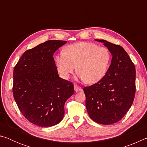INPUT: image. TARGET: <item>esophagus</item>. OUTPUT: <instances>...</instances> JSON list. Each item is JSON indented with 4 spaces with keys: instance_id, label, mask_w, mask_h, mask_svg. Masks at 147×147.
Returning a JSON list of instances; mask_svg holds the SVG:
<instances>
[{
    "instance_id": "obj_1",
    "label": "esophagus",
    "mask_w": 147,
    "mask_h": 147,
    "mask_svg": "<svg viewBox=\"0 0 147 147\" xmlns=\"http://www.w3.org/2000/svg\"><path fill=\"white\" fill-rule=\"evenodd\" d=\"M74 90H75V91H76V92L82 90V88H80V87L78 86V85H76V84H74Z\"/></svg>"
}]
</instances>
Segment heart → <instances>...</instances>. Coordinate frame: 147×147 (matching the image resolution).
Here are the masks:
<instances>
[{
  "label": "heart",
  "instance_id": "heart-1",
  "mask_svg": "<svg viewBox=\"0 0 147 147\" xmlns=\"http://www.w3.org/2000/svg\"><path fill=\"white\" fill-rule=\"evenodd\" d=\"M56 64L62 78L68 79L75 70L86 83L93 84L100 81L108 72L111 54L106 47L82 42L69 45L63 53L56 56Z\"/></svg>",
  "mask_w": 147,
  "mask_h": 147
}]
</instances>
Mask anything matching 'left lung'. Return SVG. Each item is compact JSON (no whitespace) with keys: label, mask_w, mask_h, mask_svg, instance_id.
I'll list each match as a JSON object with an SVG mask.
<instances>
[{"label":"left lung","mask_w":147,"mask_h":147,"mask_svg":"<svg viewBox=\"0 0 147 147\" xmlns=\"http://www.w3.org/2000/svg\"><path fill=\"white\" fill-rule=\"evenodd\" d=\"M112 55L105 76L84 88L87 111L92 120L102 124L115 123L128 112L135 97L136 68L123 47L104 39Z\"/></svg>","instance_id":"1"}]
</instances>
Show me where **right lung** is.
Returning a JSON list of instances; mask_svg holds the SVG:
<instances>
[{"label": "right lung", "mask_w": 147, "mask_h": 147, "mask_svg": "<svg viewBox=\"0 0 147 147\" xmlns=\"http://www.w3.org/2000/svg\"><path fill=\"white\" fill-rule=\"evenodd\" d=\"M67 41L49 40L24 52L13 70V94L27 120L42 127L58 124L64 104L74 93L71 82L59 78L54 53Z\"/></svg>", "instance_id": "obj_1"}]
</instances>
